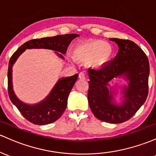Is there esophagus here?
Here are the masks:
<instances>
[{"mask_svg":"<svg viewBox=\"0 0 156 156\" xmlns=\"http://www.w3.org/2000/svg\"><path fill=\"white\" fill-rule=\"evenodd\" d=\"M79 78H80V80H85V73L80 72V73H79Z\"/></svg>","mask_w":156,"mask_h":156,"instance_id":"1","label":"esophagus"}]
</instances>
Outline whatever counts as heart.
<instances>
[{
    "label": "heart",
    "mask_w": 156,
    "mask_h": 156,
    "mask_svg": "<svg viewBox=\"0 0 156 156\" xmlns=\"http://www.w3.org/2000/svg\"><path fill=\"white\" fill-rule=\"evenodd\" d=\"M112 48L101 40H90L80 43L73 50V57L80 62L90 61L94 66L99 67L109 61Z\"/></svg>",
    "instance_id": "obj_1"
}]
</instances>
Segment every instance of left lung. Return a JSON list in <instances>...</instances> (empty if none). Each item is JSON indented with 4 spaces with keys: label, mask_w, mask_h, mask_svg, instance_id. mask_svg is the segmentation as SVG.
<instances>
[{
    "label": "left lung",
    "mask_w": 156,
    "mask_h": 156,
    "mask_svg": "<svg viewBox=\"0 0 156 156\" xmlns=\"http://www.w3.org/2000/svg\"><path fill=\"white\" fill-rule=\"evenodd\" d=\"M110 40L118 45L119 51L101 69L87 70L90 79L87 99L98 119L119 124L130 119L146 101L150 64L144 52L134 42L118 38ZM117 77L128 82L122 88V99L119 104L114 98L115 89L109 84Z\"/></svg>",
    "instance_id": "obj_1"
}]
</instances>
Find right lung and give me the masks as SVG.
<instances>
[{
	"label": "right lung",
	"instance_id": "add662e5",
	"mask_svg": "<svg viewBox=\"0 0 156 156\" xmlns=\"http://www.w3.org/2000/svg\"><path fill=\"white\" fill-rule=\"evenodd\" d=\"M79 36L77 34H68L29 40L23 43L10 58L8 69L9 96L10 100L17 107L24 118L31 123L39 125H48L60 118L67 106L68 97L77 80L78 73L71 76L60 78L43 100L37 104L29 105L20 100L14 92L12 86V66L23 52L31 48L53 50L59 57L64 59L62 54L65 55L66 53L70 43Z\"/></svg>",
	"mask_w": 156,
	"mask_h": 156
}]
</instances>
